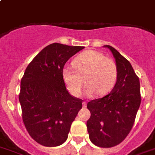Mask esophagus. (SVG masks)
<instances>
[{
  "label": "esophagus",
  "mask_w": 155,
  "mask_h": 155,
  "mask_svg": "<svg viewBox=\"0 0 155 155\" xmlns=\"http://www.w3.org/2000/svg\"><path fill=\"white\" fill-rule=\"evenodd\" d=\"M83 107H86V102H85V101H83Z\"/></svg>",
  "instance_id": "34e87169"
}]
</instances>
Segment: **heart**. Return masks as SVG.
<instances>
[{
    "label": "heart",
    "mask_w": 155,
    "mask_h": 155,
    "mask_svg": "<svg viewBox=\"0 0 155 155\" xmlns=\"http://www.w3.org/2000/svg\"><path fill=\"white\" fill-rule=\"evenodd\" d=\"M72 65L75 70L65 67L62 78L73 97L80 96L84 82L87 85L85 89L86 95L90 96L95 92L104 95L112 89L117 79V69L114 61L96 50H86L79 54Z\"/></svg>",
    "instance_id": "obj_1"
}]
</instances>
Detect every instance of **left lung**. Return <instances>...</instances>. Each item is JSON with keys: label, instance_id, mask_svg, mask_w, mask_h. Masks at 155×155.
Instances as JSON below:
<instances>
[{"label": "left lung", "instance_id": "1", "mask_svg": "<svg viewBox=\"0 0 155 155\" xmlns=\"http://www.w3.org/2000/svg\"><path fill=\"white\" fill-rule=\"evenodd\" d=\"M117 69V82L109 94L90 100L86 126L90 140L100 147H112L127 137L134 124L141 97L140 80L129 61L110 45Z\"/></svg>", "mask_w": 155, "mask_h": 155}]
</instances>
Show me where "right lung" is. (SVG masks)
Segmentation results:
<instances>
[{"mask_svg": "<svg viewBox=\"0 0 155 155\" xmlns=\"http://www.w3.org/2000/svg\"><path fill=\"white\" fill-rule=\"evenodd\" d=\"M83 48L52 43L33 58L22 76V120L29 135L41 145L63 143L82 109L83 100L72 96L65 87L62 70L65 62Z\"/></svg>", "mask_w": 155, "mask_h": 155, "instance_id": "right-lung-1", "label": "right lung"}]
</instances>
